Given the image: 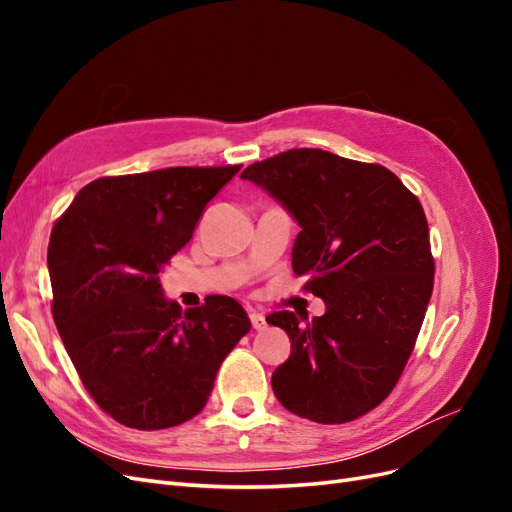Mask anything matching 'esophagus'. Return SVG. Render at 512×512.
Here are the masks:
<instances>
[{
  "mask_svg": "<svg viewBox=\"0 0 512 512\" xmlns=\"http://www.w3.org/2000/svg\"><path fill=\"white\" fill-rule=\"evenodd\" d=\"M250 320H252V327L256 331H262V329L267 327V320H265V316H262L260 312H250Z\"/></svg>",
  "mask_w": 512,
  "mask_h": 512,
  "instance_id": "34e87169",
  "label": "esophagus"
}]
</instances>
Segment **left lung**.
<instances>
[{"label":"left lung","instance_id":"1","mask_svg":"<svg viewBox=\"0 0 512 512\" xmlns=\"http://www.w3.org/2000/svg\"><path fill=\"white\" fill-rule=\"evenodd\" d=\"M241 177L299 222L292 271L327 305L307 324L267 316L290 337L273 393L307 421L350 423L391 395L421 331L436 273L421 200L389 168L322 149H288Z\"/></svg>","mask_w":512,"mask_h":512}]
</instances>
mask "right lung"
Segmentation results:
<instances>
[{
  "mask_svg": "<svg viewBox=\"0 0 512 512\" xmlns=\"http://www.w3.org/2000/svg\"><path fill=\"white\" fill-rule=\"evenodd\" d=\"M241 164L100 177L49 241L51 312L91 399L117 423L156 431L205 408L226 354L252 329L224 294L181 312L160 271Z\"/></svg>",
  "mask_w": 512,
  "mask_h": 512,
  "instance_id": "1",
  "label": "right lung"
}]
</instances>
